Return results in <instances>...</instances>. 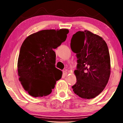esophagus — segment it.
<instances>
[{"label":"esophagus","instance_id":"34e87169","mask_svg":"<svg viewBox=\"0 0 123 123\" xmlns=\"http://www.w3.org/2000/svg\"><path fill=\"white\" fill-rule=\"evenodd\" d=\"M67 74H68V73L66 71H65V70H63V76H66L67 75Z\"/></svg>","mask_w":123,"mask_h":123}]
</instances>
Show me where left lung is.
Listing matches in <instances>:
<instances>
[{"label": "left lung", "mask_w": 123, "mask_h": 123, "mask_svg": "<svg viewBox=\"0 0 123 123\" xmlns=\"http://www.w3.org/2000/svg\"><path fill=\"white\" fill-rule=\"evenodd\" d=\"M70 47L78 59L74 92L83 99L94 98L105 88L111 73L106 43L88 30L79 31L73 35Z\"/></svg>", "instance_id": "obj_1"}]
</instances>
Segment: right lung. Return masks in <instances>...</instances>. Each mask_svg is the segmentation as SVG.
Masks as SVG:
<instances>
[{"instance_id":"1","label":"right lung","mask_w":123,"mask_h":123,"mask_svg":"<svg viewBox=\"0 0 123 123\" xmlns=\"http://www.w3.org/2000/svg\"><path fill=\"white\" fill-rule=\"evenodd\" d=\"M69 30H43L26 37L20 47L18 74L24 89L34 97L50 94L62 72L55 67L53 50L66 41Z\"/></svg>"}]
</instances>
